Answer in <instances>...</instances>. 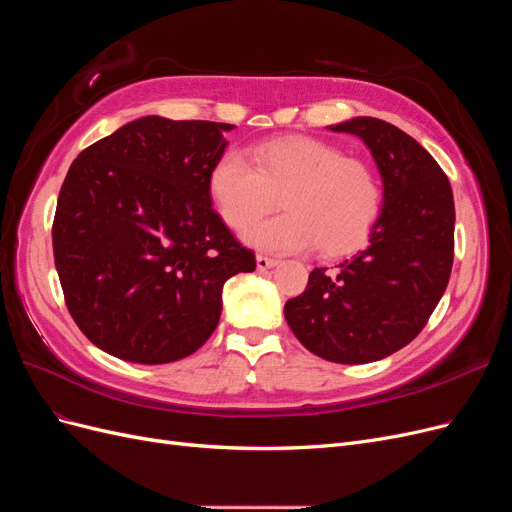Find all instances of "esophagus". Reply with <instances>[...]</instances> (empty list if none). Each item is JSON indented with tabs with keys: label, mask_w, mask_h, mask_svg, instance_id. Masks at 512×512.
<instances>
[{
	"label": "esophagus",
	"mask_w": 512,
	"mask_h": 512,
	"mask_svg": "<svg viewBox=\"0 0 512 512\" xmlns=\"http://www.w3.org/2000/svg\"><path fill=\"white\" fill-rule=\"evenodd\" d=\"M275 265H277V260H275V258L262 256V254H258V256H256V267H258L260 271H267V269H271V267H275Z\"/></svg>",
	"instance_id": "obj_1"
}]
</instances>
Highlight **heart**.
<instances>
[{
	"label": "heart",
	"instance_id": "heart-1",
	"mask_svg": "<svg viewBox=\"0 0 512 512\" xmlns=\"http://www.w3.org/2000/svg\"><path fill=\"white\" fill-rule=\"evenodd\" d=\"M254 164L226 151L209 173V194L220 218L241 230L280 195L286 214L247 225L243 241L269 254L320 250L329 256L359 247L380 213V185L371 168L335 145L290 136L262 143Z\"/></svg>",
	"mask_w": 512,
	"mask_h": 512
}]
</instances>
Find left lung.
<instances>
[{"mask_svg": "<svg viewBox=\"0 0 512 512\" xmlns=\"http://www.w3.org/2000/svg\"><path fill=\"white\" fill-rule=\"evenodd\" d=\"M359 136L382 177L365 250L309 273L284 316L299 342L344 365L380 361L423 331L453 269L455 203L444 170L412 136L376 117L329 126Z\"/></svg>", "mask_w": 512, "mask_h": 512, "instance_id": "left-lung-1", "label": "left lung"}]
</instances>
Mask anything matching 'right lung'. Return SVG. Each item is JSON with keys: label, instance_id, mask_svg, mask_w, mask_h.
Masks as SVG:
<instances>
[{"label": "right lung", "instance_id": "1", "mask_svg": "<svg viewBox=\"0 0 512 512\" xmlns=\"http://www.w3.org/2000/svg\"><path fill=\"white\" fill-rule=\"evenodd\" d=\"M235 126L134 119L79 153L57 198L53 254L68 312L121 361L203 346L228 277L256 269L211 207L209 173Z\"/></svg>", "mask_w": 512, "mask_h": 512}]
</instances>
